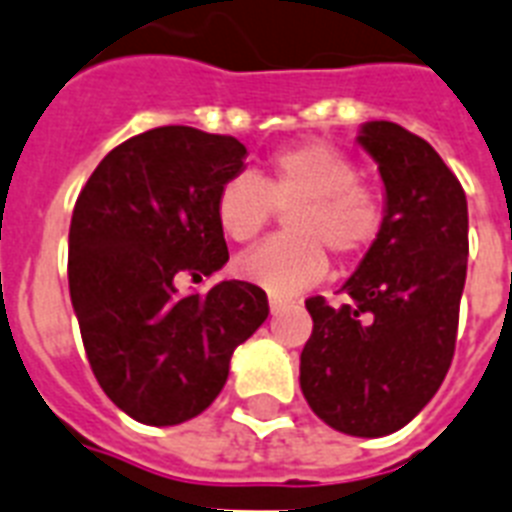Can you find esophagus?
I'll use <instances>...</instances> for the list:
<instances>
[{
    "instance_id": "obj_1",
    "label": "esophagus",
    "mask_w": 512,
    "mask_h": 512,
    "mask_svg": "<svg viewBox=\"0 0 512 512\" xmlns=\"http://www.w3.org/2000/svg\"><path fill=\"white\" fill-rule=\"evenodd\" d=\"M268 305H270V313L276 315V313H281V310H284V307L289 305V302H286V299H281V297H270Z\"/></svg>"
}]
</instances>
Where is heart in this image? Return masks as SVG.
<instances>
[{
	"label": "heart",
	"mask_w": 512,
	"mask_h": 512,
	"mask_svg": "<svg viewBox=\"0 0 512 512\" xmlns=\"http://www.w3.org/2000/svg\"><path fill=\"white\" fill-rule=\"evenodd\" d=\"M276 210H289V234L252 249L236 270L278 297L318 284L328 270L326 249L339 260H357L376 247L386 226L384 197L360 181L350 157L323 141L270 152L260 176L228 178L215 197V220L234 244L255 242Z\"/></svg>",
	"instance_id": "1"
}]
</instances>
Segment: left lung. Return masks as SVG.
Segmentation results:
<instances>
[{
  "label": "left lung",
  "mask_w": 512,
  "mask_h": 512,
  "mask_svg": "<svg viewBox=\"0 0 512 512\" xmlns=\"http://www.w3.org/2000/svg\"><path fill=\"white\" fill-rule=\"evenodd\" d=\"M357 141L378 162L386 226L342 292L305 302L313 334L299 386L313 413L350 436L402 429L442 386L458 339L468 268V202L436 149L389 120Z\"/></svg>",
  "instance_id": "1"
}]
</instances>
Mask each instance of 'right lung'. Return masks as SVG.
Listing matches in <instances>:
<instances>
[{"label":"right lung","mask_w":512,"mask_h":512,"mask_svg":"<svg viewBox=\"0 0 512 512\" xmlns=\"http://www.w3.org/2000/svg\"><path fill=\"white\" fill-rule=\"evenodd\" d=\"M244 155L234 136L160 126L118 144L78 194L70 299L91 371L134 421L176 426L213 405L234 350L268 318L249 281L178 294L226 265L215 197Z\"/></svg>","instance_id":"1"}]
</instances>
